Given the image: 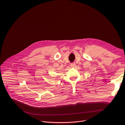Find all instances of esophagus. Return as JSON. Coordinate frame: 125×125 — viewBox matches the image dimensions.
I'll return each mask as SVG.
<instances>
[{
    "mask_svg": "<svg viewBox=\"0 0 125 125\" xmlns=\"http://www.w3.org/2000/svg\"><path fill=\"white\" fill-rule=\"evenodd\" d=\"M75 65H76V64H75V63H71V64H70L71 67H75Z\"/></svg>",
    "mask_w": 125,
    "mask_h": 125,
    "instance_id": "1",
    "label": "esophagus"
}]
</instances>
